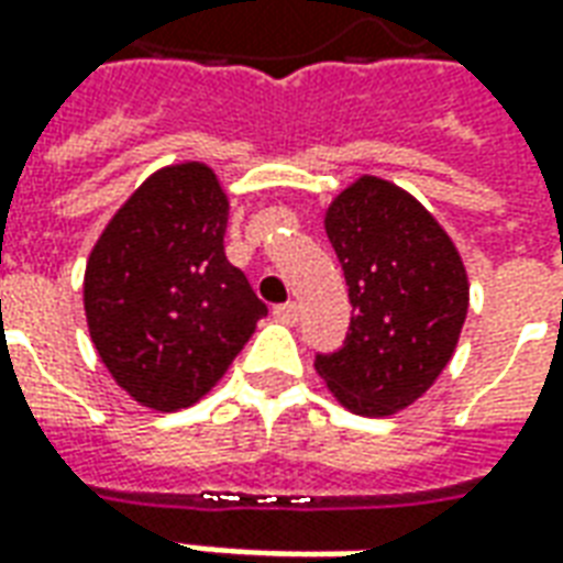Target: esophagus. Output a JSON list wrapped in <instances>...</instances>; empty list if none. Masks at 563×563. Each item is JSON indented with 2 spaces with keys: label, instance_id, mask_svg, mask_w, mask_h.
<instances>
[{
  "label": "esophagus",
  "instance_id": "1",
  "mask_svg": "<svg viewBox=\"0 0 563 563\" xmlns=\"http://www.w3.org/2000/svg\"><path fill=\"white\" fill-rule=\"evenodd\" d=\"M274 313H277L283 322H295V319H298V305H295V301H286V305L277 307Z\"/></svg>",
  "mask_w": 563,
  "mask_h": 563
}]
</instances>
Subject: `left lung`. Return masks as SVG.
<instances>
[{
  "mask_svg": "<svg viewBox=\"0 0 563 563\" xmlns=\"http://www.w3.org/2000/svg\"><path fill=\"white\" fill-rule=\"evenodd\" d=\"M325 234L350 286V334L317 355V374L358 416H391L422 398L455 353L471 283L446 229L407 189L374 174L341 189Z\"/></svg>",
  "mask_w": 563,
  "mask_h": 563,
  "instance_id": "obj_1",
  "label": "left lung"
}]
</instances>
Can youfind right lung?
<instances>
[{"label": "right lung", "instance_id": "right-lung-1", "mask_svg": "<svg viewBox=\"0 0 563 563\" xmlns=\"http://www.w3.org/2000/svg\"><path fill=\"white\" fill-rule=\"evenodd\" d=\"M229 196L205 162L150 174L87 258L84 310L108 374L141 407L201 401L268 307L225 258Z\"/></svg>", "mask_w": 563, "mask_h": 563}]
</instances>
